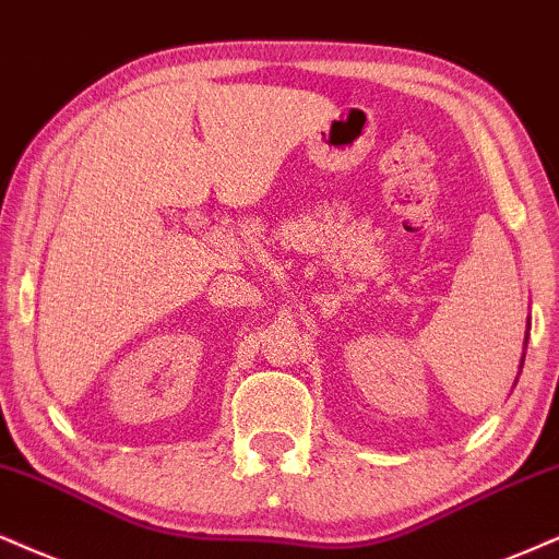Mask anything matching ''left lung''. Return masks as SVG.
<instances>
[{
    "label": "left lung",
    "instance_id": "1",
    "mask_svg": "<svg viewBox=\"0 0 559 559\" xmlns=\"http://www.w3.org/2000/svg\"><path fill=\"white\" fill-rule=\"evenodd\" d=\"M521 362H523V360H521Z\"/></svg>",
    "mask_w": 559,
    "mask_h": 559
}]
</instances>
